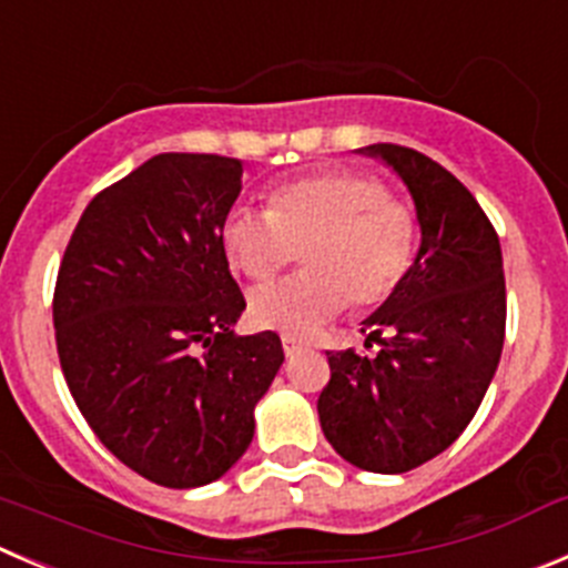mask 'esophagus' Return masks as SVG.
Here are the masks:
<instances>
[{"mask_svg":"<svg viewBox=\"0 0 568 568\" xmlns=\"http://www.w3.org/2000/svg\"><path fill=\"white\" fill-rule=\"evenodd\" d=\"M283 349H285V356H294L296 349H302V342L294 336H283Z\"/></svg>","mask_w":568,"mask_h":568,"instance_id":"1","label":"esophagus"}]
</instances>
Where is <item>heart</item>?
<instances>
[{"mask_svg": "<svg viewBox=\"0 0 568 568\" xmlns=\"http://www.w3.org/2000/svg\"><path fill=\"white\" fill-rule=\"evenodd\" d=\"M266 212L237 206L221 243L243 277L263 283L294 263L305 272L248 296V320L263 331L305 338L347 305L367 311L389 300L409 274L417 248L415 210L392 199L378 176L325 168L277 184Z\"/></svg>", "mask_w": 568, "mask_h": 568, "instance_id": "heart-1", "label": "heart"}]
</instances>
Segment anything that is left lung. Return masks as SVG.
I'll return each mask as SVG.
<instances>
[{
  "label": "left lung",
  "instance_id": "1",
  "mask_svg": "<svg viewBox=\"0 0 568 568\" xmlns=\"http://www.w3.org/2000/svg\"><path fill=\"white\" fill-rule=\"evenodd\" d=\"M409 187L420 248L395 294L362 322L367 347L327 353L320 423L338 457L406 474L443 454L479 409L507 322L499 235L470 190L426 153L392 142L358 148Z\"/></svg>",
  "mask_w": 568,
  "mask_h": 568
}]
</instances>
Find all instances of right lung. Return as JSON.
<instances>
[{
  "label": "right lung",
  "mask_w": 568,
  "mask_h": 568,
  "mask_svg": "<svg viewBox=\"0 0 568 568\" xmlns=\"http://www.w3.org/2000/svg\"><path fill=\"white\" fill-rule=\"evenodd\" d=\"M241 159L159 153L94 195L58 268L63 378L100 443L162 487L221 479L254 437L283 344L235 336L246 300L221 226Z\"/></svg>",
  "instance_id": "obj_1"
}]
</instances>
